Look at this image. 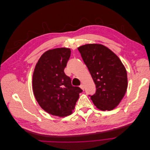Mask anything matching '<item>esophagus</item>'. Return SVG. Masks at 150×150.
<instances>
[{
    "label": "esophagus",
    "mask_w": 150,
    "mask_h": 150,
    "mask_svg": "<svg viewBox=\"0 0 150 150\" xmlns=\"http://www.w3.org/2000/svg\"><path fill=\"white\" fill-rule=\"evenodd\" d=\"M80 87L82 89V90H83V91H84V86H83V84H81L80 86Z\"/></svg>",
    "instance_id": "34e87169"
}]
</instances>
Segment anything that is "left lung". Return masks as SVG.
I'll return each instance as SVG.
<instances>
[{
	"label": "left lung",
	"mask_w": 150,
	"mask_h": 150,
	"mask_svg": "<svg viewBox=\"0 0 150 150\" xmlns=\"http://www.w3.org/2000/svg\"><path fill=\"white\" fill-rule=\"evenodd\" d=\"M96 85L91 97L100 110H111L124 98L127 89V70L120 59L101 44H86L78 48Z\"/></svg>",
	"instance_id": "obj_1"
}]
</instances>
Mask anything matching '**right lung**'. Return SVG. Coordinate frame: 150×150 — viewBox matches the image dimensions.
I'll use <instances>...</instances> for the list:
<instances>
[{"label":"right lung","mask_w":150,"mask_h":150,"mask_svg":"<svg viewBox=\"0 0 150 150\" xmlns=\"http://www.w3.org/2000/svg\"><path fill=\"white\" fill-rule=\"evenodd\" d=\"M69 48L50 50L36 64L33 78L34 94L40 106L55 116H66L72 113L83 92L73 86L64 70L70 57Z\"/></svg>","instance_id":"obj_1"}]
</instances>
